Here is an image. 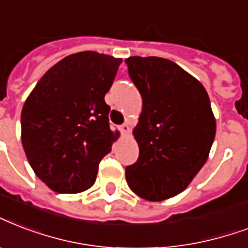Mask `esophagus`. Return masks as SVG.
<instances>
[{"label":"esophagus","instance_id":"esophagus-1","mask_svg":"<svg viewBox=\"0 0 248 248\" xmlns=\"http://www.w3.org/2000/svg\"><path fill=\"white\" fill-rule=\"evenodd\" d=\"M120 130H121V132H122V134H124V135H126V134H128V132H130V124H124L120 127Z\"/></svg>","mask_w":248,"mask_h":248}]
</instances>
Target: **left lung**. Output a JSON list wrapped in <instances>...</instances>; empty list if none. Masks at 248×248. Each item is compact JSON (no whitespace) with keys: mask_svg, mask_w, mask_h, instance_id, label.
<instances>
[{"mask_svg":"<svg viewBox=\"0 0 248 248\" xmlns=\"http://www.w3.org/2000/svg\"><path fill=\"white\" fill-rule=\"evenodd\" d=\"M128 75L143 99L134 137L138 161L126 168L128 187L151 202L186 188L208 160L216 120L203 84L174 62L128 57Z\"/></svg>","mask_w":248,"mask_h":248,"instance_id":"8db88e82","label":"left lung"}]
</instances>
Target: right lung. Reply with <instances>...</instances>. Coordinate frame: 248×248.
Returning a JSON list of instances; mask_svg holds the SVG:
<instances>
[{
    "label": "right lung",
    "instance_id": "right-lung-1",
    "mask_svg": "<svg viewBox=\"0 0 248 248\" xmlns=\"http://www.w3.org/2000/svg\"><path fill=\"white\" fill-rule=\"evenodd\" d=\"M122 60L97 52L65 57L41 77L22 109V144L35 174L60 194L96 181L120 132L109 126L110 90Z\"/></svg>",
    "mask_w": 248,
    "mask_h": 248
}]
</instances>
